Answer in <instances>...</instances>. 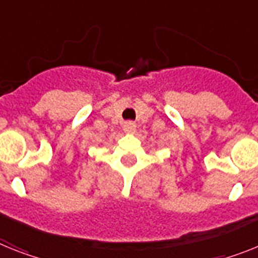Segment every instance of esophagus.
Segmentation results:
<instances>
[{
	"label": "esophagus",
	"mask_w": 258,
	"mask_h": 258,
	"mask_svg": "<svg viewBox=\"0 0 258 258\" xmlns=\"http://www.w3.org/2000/svg\"><path fill=\"white\" fill-rule=\"evenodd\" d=\"M123 130L125 134H134L136 130V124L134 122H124L123 123Z\"/></svg>",
	"instance_id": "34e87169"
}]
</instances>
